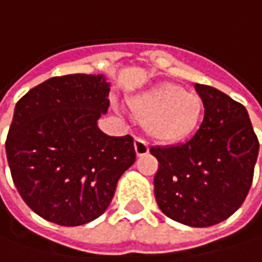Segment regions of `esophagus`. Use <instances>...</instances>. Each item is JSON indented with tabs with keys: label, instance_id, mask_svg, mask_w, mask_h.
Segmentation results:
<instances>
[{
	"label": "esophagus",
	"instance_id": "esophagus-1",
	"mask_svg": "<svg viewBox=\"0 0 262 262\" xmlns=\"http://www.w3.org/2000/svg\"><path fill=\"white\" fill-rule=\"evenodd\" d=\"M135 152H136L138 157H143V155H146L149 152L148 143L142 138H135Z\"/></svg>",
	"mask_w": 262,
	"mask_h": 262
}]
</instances>
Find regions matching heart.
Here are the masks:
<instances>
[{
	"label": "heart",
	"instance_id": "1",
	"mask_svg": "<svg viewBox=\"0 0 262 262\" xmlns=\"http://www.w3.org/2000/svg\"><path fill=\"white\" fill-rule=\"evenodd\" d=\"M133 116L152 139L177 143L193 135L202 120V95L174 82H159L129 100Z\"/></svg>",
	"mask_w": 262,
	"mask_h": 262
}]
</instances>
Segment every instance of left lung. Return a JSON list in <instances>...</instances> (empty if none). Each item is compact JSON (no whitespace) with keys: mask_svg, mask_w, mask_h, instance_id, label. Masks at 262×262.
<instances>
[{"mask_svg":"<svg viewBox=\"0 0 262 262\" xmlns=\"http://www.w3.org/2000/svg\"><path fill=\"white\" fill-rule=\"evenodd\" d=\"M204 117L193 138L176 146H152L159 167L154 191L172 221L207 228L226 221L247 199L257 162V135L247 108L213 86L195 84Z\"/></svg>","mask_w":262,"mask_h":262,"instance_id":"8db88e82","label":"left lung"}]
</instances>
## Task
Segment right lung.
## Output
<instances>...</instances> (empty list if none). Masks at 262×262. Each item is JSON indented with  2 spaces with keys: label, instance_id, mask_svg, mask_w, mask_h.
Wrapping results in <instances>:
<instances>
[{
  "label": "right lung",
  "instance_id": "right-lung-1",
  "mask_svg": "<svg viewBox=\"0 0 262 262\" xmlns=\"http://www.w3.org/2000/svg\"><path fill=\"white\" fill-rule=\"evenodd\" d=\"M108 93L103 75L74 74L50 78L15 104L7 161L24 203L43 219L60 226L94 221L133 165L130 135L107 136L97 127Z\"/></svg>",
  "mask_w": 262,
  "mask_h": 262
}]
</instances>
